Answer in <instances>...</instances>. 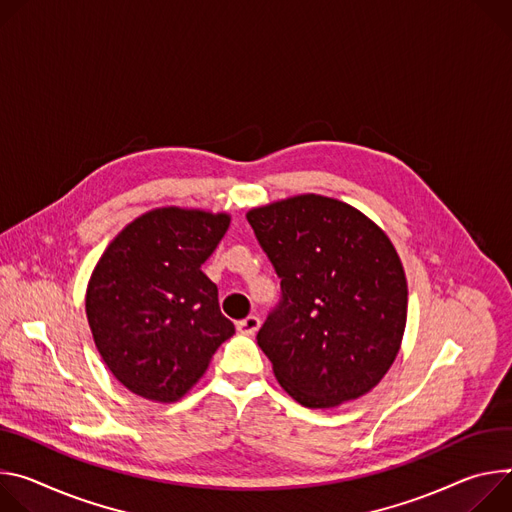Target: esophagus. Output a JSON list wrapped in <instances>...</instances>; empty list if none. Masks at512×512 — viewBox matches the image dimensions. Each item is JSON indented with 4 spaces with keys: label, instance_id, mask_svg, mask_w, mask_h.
Instances as JSON below:
<instances>
[{
    "label": "esophagus",
    "instance_id": "34e87169",
    "mask_svg": "<svg viewBox=\"0 0 512 512\" xmlns=\"http://www.w3.org/2000/svg\"><path fill=\"white\" fill-rule=\"evenodd\" d=\"M236 327H238V331L244 333V335H254V333L258 331V327H260V319H258L256 315H248L246 319H240V321L236 323Z\"/></svg>",
    "mask_w": 512,
    "mask_h": 512
}]
</instances>
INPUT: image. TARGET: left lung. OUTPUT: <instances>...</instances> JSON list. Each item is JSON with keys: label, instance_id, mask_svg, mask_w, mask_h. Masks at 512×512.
<instances>
[{"label": "left lung", "instance_id": "8db88e82", "mask_svg": "<svg viewBox=\"0 0 512 512\" xmlns=\"http://www.w3.org/2000/svg\"><path fill=\"white\" fill-rule=\"evenodd\" d=\"M246 217L280 278V299L256 335L280 386L311 409L372 390L399 354L407 323V278L386 234L321 195Z\"/></svg>", "mask_w": 512, "mask_h": 512}]
</instances>
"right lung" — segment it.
Masks as SVG:
<instances>
[{
    "instance_id": "right-lung-1",
    "label": "right lung",
    "mask_w": 512,
    "mask_h": 512,
    "mask_svg": "<svg viewBox=\"0 0 512 512\" xmlns=\"http://www.w3.org/2000/svg\"><path fill=\"white\" fill-rule=\"evenodd\" d=\"M230 225L225 213L164 207L134 219L99 258L87 287L95 346L128 390L173 403L236 333L201 272Z\"/></svg>"
}]
</instances>
